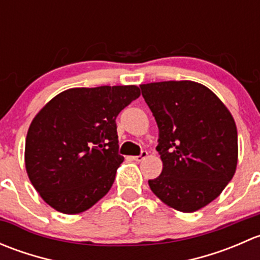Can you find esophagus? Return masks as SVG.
I'll return each mask as SVG.
<instances>
[{"instance_id": "34e87169", "label": "esophagus", "mask_w": 260, "mask_h": 260, "mask_svg": "<svg viewBox=\"0 0 260 260\" xmlns=\"http://www.w3.org/2000/svg\"><path fill=\"white\" fill-rule=\"evenodd\" d=\"M147 154H148V153H147V151H142L140 154H138V156L133 157V159H135V161H137V162H140V161H142V159L146 158Z\"/></svg>"}]
</instances>
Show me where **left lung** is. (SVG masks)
<instances>
[{
    "instance_id": "obj_1",
    "label": "left lung",
    "mask_w": 260,
    "mask_h": 260,
    "mask_svg": "<svg viewBox=\"0 0 260 260\" xmlns=\"http://www.w3.org/2000/svg\"><path fill=\"white\" fill-rule=\"evenodd\" d=\"M158 127L162 172L148 180L154 195L182 212L217 198L238 164V132L222 102L203 84L170 80L140 85Z\"/></svg>"
}]
</instances>
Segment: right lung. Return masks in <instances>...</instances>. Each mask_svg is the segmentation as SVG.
<instances>
[{
	"mask_svg": "<svg viewBox=\"0 0 260 260\" xmlns=\"http://www.w3.org/2000/svg\"><path fill=\"white\" fill-rule=\"evenodd\" d=\"M140 94L136 85L73 88L36 114L26 136L25 165L46 204L79 214L111 190L124 159L115 118Z\"/></svg>",
	"mask_w": 260,
	"mask_h": 260,
	"instance_id": "obj_1",
	"label": "right lung"
}]
</instances>
